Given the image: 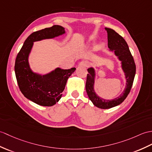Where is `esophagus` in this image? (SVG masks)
Listing matches in <instances>:
<instances>
[{"label": "esophagus", "mask_w": 152, "mask_h": 152, "mask_svg": "<svg viewBox=\"0 0 152 152\" xmlns=\"http://www.w3.org/2000/svg\"><path fill=\"white\" fill-rule=\"evenodd\" d=\"M78 66H84V67H87V66H89V63H88V62L86 61H82L79 63Z\"/></svg>", "instance_id": "obj_1"}]
</instances>
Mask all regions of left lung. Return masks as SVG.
<instances>
[{"mask_svg":"<svg viewBox=\"0 0 152 152\" xmlns=\"http://www.w3.org/2000/svg\"><path fill=\"white\" fill-rule=\"evenodd\" d=\"M105 30L107 31L108 47L111 50H115L116 56H118L120 60L122 61V69L125 72L127 83L124 93L120 97L112 100H104L98 97L93 90L94 69L93 68L88 69L86 85L87 93L90 100L95 106L101 109H109L115 107L121 104L126 99L131 91L136 72L135 61L124 39L114 30L108 28H105Z\"/></svg>","mask_w":152,"mask_h":152,"instance_id":"left-lung-1","label":"left lung"}]
</instances>
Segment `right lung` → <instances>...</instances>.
<instances>
[{"instance_id": "obj_1", "label": "right lung", "mask_w": 152, "mask_h": 152, "mask_svg": "<svg viewBox=\"0 0 152 152\" xmlns=\"http://www.w3.org/2000/svg\"><path fill=\"white\" fill-rule=\"evenodd\" d=\"M64 33V28L59 25L34 31L24 41L15 59V72L20 91L28 99L42 106H52L60 100L66 81L76 68L66 70L58 68L42 76L30 70L28 61V55L33 42L53 38Z\"/></svg>"}]
</instances>
